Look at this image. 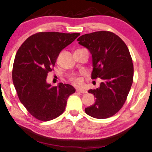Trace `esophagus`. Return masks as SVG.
<instances>
[{"label":"esophagus","mask_w":152,"mask_h":152,"mask_svg":"<svg viewBox=\"0 0 152 152\" xmlns=\"http://www.w3.org/2000/svg\"><path fill=\"white\" fill-rule=\"evenodd\" d=\"M76 91L77 93H87L86 91L84 90V89H80V88H77Z\"/></svg>","instance_id":"1"}]
</instances>
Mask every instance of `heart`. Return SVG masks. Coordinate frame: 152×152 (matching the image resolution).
Segmentation results:
<instances>
[{"instance_id":"1","label":"heart","mask_w":152,"mask_h":152,"mask_svg":"<svg viewBox=\"0 0 152 152\" xmlns=\"http://www.w3.org/2000/svg\"><path fill=\"white\" fill-rule=\"evenodd\" d=\"M71 81L75 85H80L81 83H82V80H81V79L79 78V77L72 78Z\"/></svg>"}]
</instances>
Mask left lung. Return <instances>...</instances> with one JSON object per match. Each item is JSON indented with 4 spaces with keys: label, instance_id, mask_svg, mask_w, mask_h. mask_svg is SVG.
<instances>
[{
    "label": "left lung",
    "instance_id": "obj_1",
    "mask_svg": "<svg viewBox=\"0 0 152 152\" xmlns=\"http://www.w3.org/2000/svg\"><path fill=\"white\" fill-rule=\"evenodd\" d=\"M77 41L92 55L91 78L102 81L99 88L88 91L95 102L85 112L97 119L111 117L122 107L133 83L134 65L128 48L118 35L107 31L84 34Z\"/></svg>",
    "mask_w": 152,
    "mask_h": 152
}]
</instances>
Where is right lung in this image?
Instances as JSON below:
<instances>
[{
	"label": "right lung",
	"mask_w": 152,
	"mask_h": 152,
	"mask_svg": "<svg viewBox=\"0 0 152 152\" xmlns=\"http://www.w3.org/2000/svg\"><path fill=\"white\" fill-rule=\"evenodd\" d=\"M80 33L38 32L28 37L14 59L12 80L20 102L32 116L41 121L57 118L65 110L67 99L75 92L72 86L46 82L62 50Z\"/></svg>",
	"instance_id": "right-lung-1"
}]
</instances>
